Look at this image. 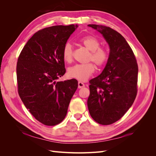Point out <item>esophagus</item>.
Segmentation results:
<instances>
[{
    "label": "esophagus",
    "mask_w": 156,
    "mask_h": 156,
    "mask_svg": "<svg viewBox=\"0 0 156 156\" xmlns=\"http://www.w3.org/2000/svg\"><path fill=\"white\" fill-rule=\"evenodd\" d=\"M84 87H85V85H84V84L83 83H82L81 81H79L78 83V88H83Z\"/></svg>",
    "instance_id": "esophagus-1"
}]
</instances>
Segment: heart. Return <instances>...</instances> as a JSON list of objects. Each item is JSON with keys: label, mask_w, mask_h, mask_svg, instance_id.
Here are the masks:
<instances>
[{"label": "heart", "mask_w": 156, "mask_h": 156, "mask_svg": "<svg viewBox=\"0 0 156 156\" xmlns=\"http://www.w3.org/2000/svg\"><path fill=\"white\" fill-rule=\"evenodd\" d=\"M81 43L90 51L88 61H92L98 67L102 68L106 64L108 59V53L106 49L101 48L100 41L97 37L91 36L83 37L80 40ZM62 57L66 62H71L73 58V47L67 42L62 49ZM95 72V66L92 62L84 64H76L68 70V76L77 79L80 81H85Z\"/></svg>", "instance_id": "1"}]
</instances>
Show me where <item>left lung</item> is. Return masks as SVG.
Masks as SVG:
<instances>
[{
	"instance_id": "left-lung-1",
	"label": "left lung",
	"mask_w": 156,
	"mask_h": 156,
	"mask_svg": "<svg viewBox=\"0 0 156 156\" xmlns=\"http://www.w3.org/2000/svg\"><path fill=\"white\" fill-rule=\"evenodd\" d=\"M103 35L110 48L104 69L90 83L87 105L98 124L109 125L123 116L133 105L137 93L138 65L126 39L111 28L88 25Z\"/></svg>"
}]
</instances>
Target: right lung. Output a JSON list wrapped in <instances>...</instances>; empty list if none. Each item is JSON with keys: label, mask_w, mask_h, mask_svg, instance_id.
I'll return each instance as SVG.
<instances>
[{"label": "right lung", "mask_w": 156, "mask_h": 156, "mask_svg": "<svg viewBox=\"0 0 156 156\" xmlns=\"http://www.w3.org/2000/svg\"><path fill=\"white\" fill-rule=\"evenodd\" d=\"M77 25H56L36 32L17 63L18 93L26 108L45 126L60 124L66 116L78 82H56L66 73L62 49Z\"/></svg>", "instance_id": "right-lung-1"}]
</instances>
